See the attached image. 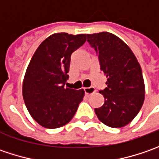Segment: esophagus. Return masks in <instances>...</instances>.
<instances>
[{"instance_id": "esophagus-1", "label": "esophagus", "mask_w": 159, "mask_h": 159, "mask_svg": "<svg viewBox=\"0 0 159 159\" xmlns=\"http://www.w3.org/2000/svg\"><path fill=\"white\" fill-rule=\"evenodd\" d=\"M84 92H85V94L87 95H92V94H94L95 92V89L94 87H90V88H86V89H84Z\"/></svg>"}]
</instances>
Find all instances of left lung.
I'll return each instance as SVG.
<instances>
[{"label": "left lung", "instance_id": "1", "mask_svg": "<svg viewBox=\"0 0 159 159\" xmlns=\"http://www.w3.org/2000/svg\"><path fill=\"white\" fill-rule=\"evenodd\" d=\"M107 78V88L99 93L104 103L95 108L99 120L111 127L129 124L140 111L145 96L143 71L130 48L116 35L102 32L87 34Z\"/></svg>", "mask_w": 159, "mask_h": 159}]
</instances>
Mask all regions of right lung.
Returning a JSON list of instances; mask_svg holds the SVG:
<instances>
[{"label": "right lung", "mask_w": 159, "mask_h": 159, "mask_svg": "<svg viewBox=\"0 0 159 159\" xmlns=\"http://www.w3.org/2000/svg\"><path fill=\"white\" fill-rule=\"evenodd\" d=\"M86 34H54L41 42L23 82V98L33 119L46 128L69 123L83 100L84 90L65 88L70 56L86 42Z\"/></svg>", "instance_id": "add662e5"}]
</instances>
